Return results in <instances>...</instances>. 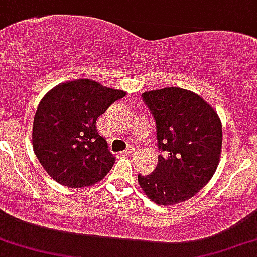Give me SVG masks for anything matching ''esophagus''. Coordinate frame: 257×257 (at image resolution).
Returning a JSON list of instances; mask_svg holds the SVG:
<instances>
[{
  "instance_id": "esophagus-1",
  "label": "esophagus",
  "mask_w": 257,
  "mask_h": 257,
  "mask_svg": "<svg viewBox=\"0 0 257 257\" xmlns=\"http://www.w3.org/2000/svg\"><path fill=\"white\" fill-rule=\"evenodd\" d=\"M133 152H134V148H133V147H128V148L125 149V151L121 152V154H122V155H131Z\"/></svg>"
}]
</instances>
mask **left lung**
<instances>
[{
	"label": "left lung",
	"instance_id": "8db88e82",
	"mask_svg": "<svg viewBox=\"0 0 257 257\" xmlns=\"http://www.w3.org/2000/svg\"><path fill=\"white\" fill-rule=\"evenodd\" d=\"M142 98L155 122L159 155L155 170L138 177L153 203L175 205L197 194L213 177L222 152V123L196 92L180 87L146 91Z\"/></svg>",
	"mask_w": 257,
	"mask_h": 257
}]
</instances>
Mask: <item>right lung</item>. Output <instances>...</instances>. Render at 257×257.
Listing matches in <instances>:
<instances>
[{
	"label": "right lung",
	"mask_w": 257,
	"mask_h": 257,
	"mask_svg": "<svg viewBox=\"0 0 257 257\" xmlns=\"http://www.w3.org/2000/svg\"><path fill=\"white\" fill-rule=\"evenodd\" d=\"M126 92L92 79L58 84L42 97L32 132L39 162L57 183L82 188L98 183L116 159L96 121Z\"/></svg>",
	"instance_id": "add662e5"
}]
</instances>
